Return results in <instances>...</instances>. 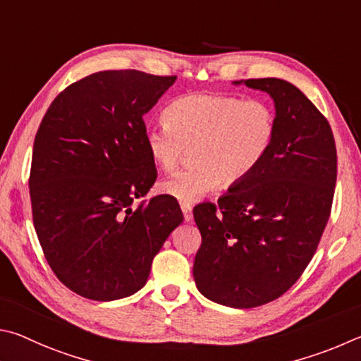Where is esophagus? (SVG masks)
<instances>
[{"instance_id":"obj_1","label":"esophagus","mask_w":361,"mask_h":361,"mask_svg":"<svg viewBox=\"0 0 361 361\" xmlns=\"http://www.w3.org/2000/svg\"><path fill=\"white\" fill-rule=\"evenodd\" d=\"M180 209H182V214H184L185 222H192V219H193L192 206L190 204H180Z\"/></svg>"}]
</instances>
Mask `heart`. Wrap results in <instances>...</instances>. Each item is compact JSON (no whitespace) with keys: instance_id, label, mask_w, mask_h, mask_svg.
<instances>
[{"instance_id":"obj_1","label":"heart","mask_w":361,"mask_h":361,"mask_svg":"<svg viewBox=\"0 0 361 361\" xmlns=\"http://www.w3.org/2000/svg\"><path fill=\"white\" fill-rule=\"evenodd\" d=\"M166 123L144 135L150 160L173 171L192 149V168L160 184V192L193 204L222 184L236 187L267 160L277 136V114L264 99L222 93H192L174 99L164 112Z\"/></svg>"}]
</instances>
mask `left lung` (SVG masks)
Returning a JSON list of instances; mask_svg holds the SVG:
<instances>
[{
	"label": "left lung",
	"mask_w": 361,
	"mask_h": 361,
	"mask_svg": "<svg viewBox=\"0 0 361 361\" xmlns=\"http://www.w3.org/2000/svg\"><path fill=\"white\" fill-rule=\"evenodd\" d=\"M244 84L274 99V147L217 204L193 209L195 283L207 300L238 309L267 305L300 279L330 219L338 174L331 126L300 88L276 78Z\"/></svg>",
	"instance_id": "obj_1"
}]
</instances>
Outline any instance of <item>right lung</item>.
I'll use <instances>...</instances> for the list:
<instances>
[{
  "mask_svg": "<svg viewBox=\"0 0 361 361\" xmlns=\"http://www.w3.org/2000/svg\"><path fill=\"white\" fill-rule=\"evenodd\" d=\"M174 80L136 69L90 74L52 101L37 128L28 180L35 230L59 281L84 298L141 290L184 220L164 195L133 207L157 179L142 117Z\"/></svg>",
  "mask_w": 361,
  "mask_h": 361,
  "instance_id": "1",
  "label": "right lung"
}]
</instances>
